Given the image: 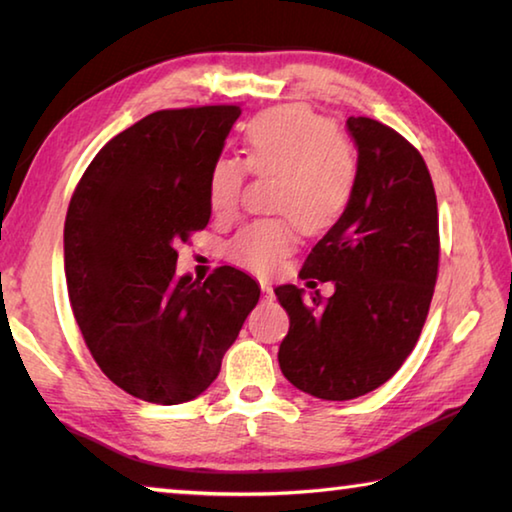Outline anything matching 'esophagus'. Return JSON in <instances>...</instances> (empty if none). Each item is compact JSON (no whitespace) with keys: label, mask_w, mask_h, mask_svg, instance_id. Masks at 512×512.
Wrapping results in <instances>:
<instances>
[{"label":"esophagus","mask_w":512,"mask_h":512,"mask_svg":"<svg viewBox=\"0 0 512 512\" xmlns=\"http://www.w3.org/2000/svg\"><path fill=\"white\" fill-rule=\"evenodd\" d=\"M259 289H262V296L268 300V298H273V287H271V282H266V280H262L259 282Z\"/></svg>","instance_id":"esophagus-1"}]
</instances>
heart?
<instances>
[{
  "label": "heart",
  "instance_id": "obj_1",
  "mask_svg": "<svg viewBox=\"0 0 512 512\" xmlns=\"http://www.w3.org/2000/svg\"><path fill=\"white\" fill-rule=\"evenodd\" d=\"M246 169L275 178L271 207L284 216L241 228L228 257L253 273H268L296 248L298 223L305 232H325L343 219L357 189V158L329 121L305 106L259 112L244 128V162L219 158L207 178L214 214H235L244 194Z\"/></svg>",
  "mask_w": 512,
  "mask_h": 512
}]
</instances>
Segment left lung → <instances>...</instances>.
<instances>
[{
  "label": "left lung",
  "mask_w": 512,
  "mask_h": 512,
  "mask_svg": "<svg viewBox=\"0 0 512 512\" xmlns=\"http://www.w3.org/2000/svg\"><path fill=\"white\" fill-rule=\"evenodd\" d=\"M348 131L359 153L354 198L300 271L334 282V296L275 289L291 323L277 352L282 375L332 402L375 391L400 370L427 320L440 257L436 192L420 151L368 117H350Z\"/></svg>",
  "instance_id": "8db88e82"
}]
</instances>
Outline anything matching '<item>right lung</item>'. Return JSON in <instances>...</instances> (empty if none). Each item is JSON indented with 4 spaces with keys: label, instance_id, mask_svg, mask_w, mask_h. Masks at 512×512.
Wrapping results in <instances>:
<instances>
[{
    "label": "right lung",
    "instance_id": "add662e5",
    "mask_svg": "<svg viewBox=\"0 0 512 512\" xmlns=\"http://www.w3.org/2000/svg\"><path fill=\"white\" fill-rule=\"evenodd\" d=\"M239 115V106L151 112L94 155L69 201L74 318L103 375L137 400L201 395L259 300L239 268L219 266L205 282L176 275V246L210 221L207 178Z\"/></svg>",
    "mask_w": 512,
    "mask_h": 512
}]
</instances>
